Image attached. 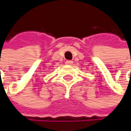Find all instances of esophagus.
Wrapping results in <instances>:
<instances>
[{
    "mask_svg": "<svg viewBox=\"0 0 131 131\" xmlns=\"http://www.w3.org/2000/svg\"><path fill=\"white\" fill-rule=\"evenodd\" d=\"M73 63V61H71V60H67L66 61V64H68V65H71Z\"/></svg>",
    "mask_w": 131,
    "mask_h": 131,
    "instance_id": "esophagus-1",
    "label": "esophagus"
}]
</instances>
